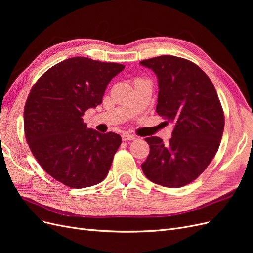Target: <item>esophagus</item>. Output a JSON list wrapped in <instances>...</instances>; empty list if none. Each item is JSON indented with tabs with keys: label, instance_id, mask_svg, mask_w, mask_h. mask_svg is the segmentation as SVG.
Here are the masks:
<instances>
[{
	"label": "esophagus",
	"instance_id": "obj_1",
	"mask_svg": "<svg viewBox=\"0 0 253 253\" xmlns=\"http://www.w3.org/2000/svg\"><path fill=\"white\" fill-rule=\"evenodd\" d=\"M121 138H122V140H124V141H127V140H134V139H136V137L134 135L128 134V133H124V134L121 135Z\"/></svg>",
	"mask_w": 253,
	"mask_h": 253
}]
</instances>
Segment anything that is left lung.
<instances>
[{"mask_svg": "<svg viewBox=\"0 0 253 253\" xmlns=\"http://www.w3.org/2000/svg\"><path fill=\"white\" fill-rule=\"evenodd\" d=\"M140 64L157 76L156 112L174 124L169 143L156 136L145 138L150 153L142 171L157 185L183 187L215 156L225 126L223 108L210 78L191 61L159 56Z\"/></svg>", "mask_w": 253, "mask_h": 253, "instance_id": "1", "label": "left lung"}]
</instances>
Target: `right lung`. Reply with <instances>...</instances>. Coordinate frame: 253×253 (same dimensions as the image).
Returning a JSON list of instances; mask_svg holds the SVG:
<instances>
[{
  "instance_id": "add662e5",
  "label": "right lung",
  "mask_w": 253,
  "mask_h": 253,
  "mask_svg": "<svg viewBox=\"0 0 253 253\" xmlns=\"http://www.w3.org/2000/svg\"><path fill=\"white\" fill-rule=\"evenodd\" d=\"M124 68L85 57L66 59L30 90L24 108L27 143L43 170L67 187L94 186L109 173L121 137L87 128L82 116L102 102L108 84Z\"/></svg>"
}]
</instances>
